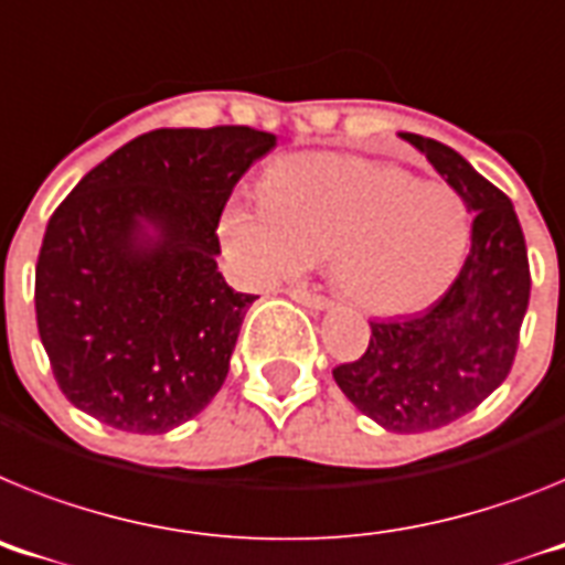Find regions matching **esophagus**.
I'll return each mask as SVG.
<instances>
[{
	"instance_id": "esophagus-1",
	"label": "esophagus",
	"mask_w": 565,
	"mask_h": 565,
	"mask_svg": "<svg viewBox=\"0 0 565 565\" xmlns=\"http://www.w3.org/2000/svg\"><path fill=\"white\" fill-rule=\"evenodd\" d=\"M288 297H291L294 302H300V306L311 308V311H326V308H331L329 297H322V294H311V291H306V288H291V291H288Z\"/></svg>"
}]
</instances>
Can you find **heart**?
<instances>
[{
  "label": "heart",
  "instance_id": "1",
  "mask_svg": "<svg viewBox=\"0 0 565 565\" xmlns=\"http://www.w3.org/2000/svg\"><path fill=\"white\" fill-rule=\"evenodd\" d=\"M223 239L239 271L271 282L329 259L340 291L371 315H408L460 271L471 211L451 185L420 182L388 162L300 153L263 182V200H234Z\"/></svg>",
  "mask_w": 565,
  "mask_h": 565
}]
</instances>
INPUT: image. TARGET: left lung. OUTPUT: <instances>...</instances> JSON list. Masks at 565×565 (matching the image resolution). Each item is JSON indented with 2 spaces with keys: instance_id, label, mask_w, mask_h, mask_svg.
Returning a JSON list of instances; mask_svg holds the SVG:
<instances>
[{
  "instance_id": "obj_1",
  "label": "left lung",
  "mask_w": 565,
  "mask_h": 565,
  "mask_svg": "<svg viewBox=\"0 0 565 565\" xmlns=\"http://www.w3.org/2000/svg\"><path fill=\"white\" fill-rule=\"evenodd\" d=\"M399 137L466 200L471 250L431 308L371 322L365 354L337 365L334 380L385 431L423 434L475 412L509 377L532 277L512 200L455 148L420 134Z\"/></svg>"
}]
</instances>
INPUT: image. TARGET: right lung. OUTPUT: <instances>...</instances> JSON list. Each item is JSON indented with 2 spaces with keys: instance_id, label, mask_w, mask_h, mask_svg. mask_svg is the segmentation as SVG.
Listing matches in <instances>:
<instances>
[{
  "instance_id": "1",
  "label": "right lung",
  "mask_w": 565,
  "mask_h": 565,
  "mask_svg": "<svg viewBox=\"0 0 565 565\" xmlns=\"http://www.w3.org/2000/svg\"><path fill=\"white\" fill-rule=\"evenodd\" d=\"M277 137L245 125L159 128L88 171L53 211L36 326L62 394L131 434H166L228 377L257 297L216 268V225Z\"/></svg>"
}]
</instances>
